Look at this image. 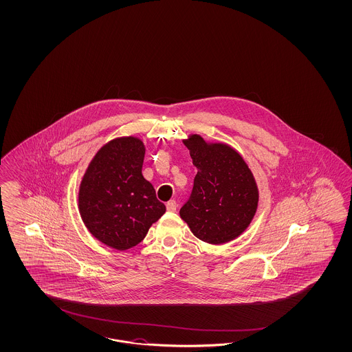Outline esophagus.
<instances>
[{"label": "esophagus", "instance_id": "obj_1", "mask_svg": "<svg viewBox=\"0 0 352 352\" xmlns=\"http://www.w3.org/2000/svg\"><path fill=\"white\" fill-rule=\"evenodd\" d=\"M166 209H168V212H175V210H177V203H175V200L168 201V203H166Z\"/></svg>", "mask_w": 352, "mask_h": 352}]
</instances>
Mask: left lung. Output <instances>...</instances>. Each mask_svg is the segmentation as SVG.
Masks as SVG:
<instances>
[{
    "mask_svg": "<svg viewBox=\"0 0 352 352\" xmlns=\"http://www.w3.org/2000/svg\"><path fill=\"white\" fill-rule=\"evenodd\" d=\"M197 168L191 196L181 218L193 234L219 245L243 234L258 206V188L244 159L227 144H208L193 134L184 140Z\"/></svg>",
    "mask_w": 352,
    "mask_h": 352,
    "instance_id": "left-lung-1",
    "label": "left lung"
}]
</instances>
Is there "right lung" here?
Wrapping results in <instances>:
<instances>
[{
    "label": "right lung",
    "mask_w": 352,
    "mask_h": 352,
    "mask_svg": "<svg viewBox=\"0 0 352 352\" xmlns=\"http://www.w3.org/2000/svg\"><path fill=\"white\" fill-rule=\"evenodd\" d=\"M143 159L140 139H113L98 151L80 186L78 208L87 230L118 250L139 244L166 210L142 175Z\"/></svg>",
    "instance_id": "1"
}]
</instances>
